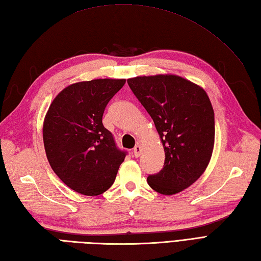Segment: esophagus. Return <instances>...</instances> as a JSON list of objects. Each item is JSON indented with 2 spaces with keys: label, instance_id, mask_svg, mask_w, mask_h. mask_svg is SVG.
Masks as SVG:
<instances>
[{
  "label": "esophagus",
  "instance_id": "obj_1",
  "mask_svg": "<svg viewBox=\"0 0 261 261\" xmlns=\"http://www.w3.org/2000/svg\"><path fill=\"white\" fill-rule=\"evenodd\" d=\"M134 153H135V157H139L141 154V146L140 145H137L134 148Z\"/></svg>",
  "mask_w": 261,
  "mask_h": 261
}]
</instances>
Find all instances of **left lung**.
I'll return each mask as SVG.
<instances>
[{
	"instance_id": "8db88e82",
	"label": "left lung",
	"mask_w": 261,
	"mask_h": 261,
	"mask_svg": "<svg viewBox=\"0 0 261 261\" xmlns=\"http://www.w3.org/2000/svg\"><path fill=\"white\" fill-rule=\"evenodd\" d=\"M127 84L153 120L165 150L164 168L148 176L149 186L164 195L184 191L202 176L212 157L214 111L206 92L169 74L138 76Z\"/></svg>"
}]
</instances>
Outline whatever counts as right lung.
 Here are the masks:
<instances>
[{"label": "right lung", "instance_id": "right-lung-1", "mask_svg": "<svg viewBox=\"0 0 261 261\" xmlns=\"http://www.w3.org/2000/svg\"><path fill=\"white\" fill-rule=\"evenodd\" d=\"M124 84L112 79L75 83L54 98L45 116L48 162L64 184L83 195L108 191L125 158L102 123L108 103Z\"/></svg>", "mask_w": 261, "mask_h": 261}]
</instances>
